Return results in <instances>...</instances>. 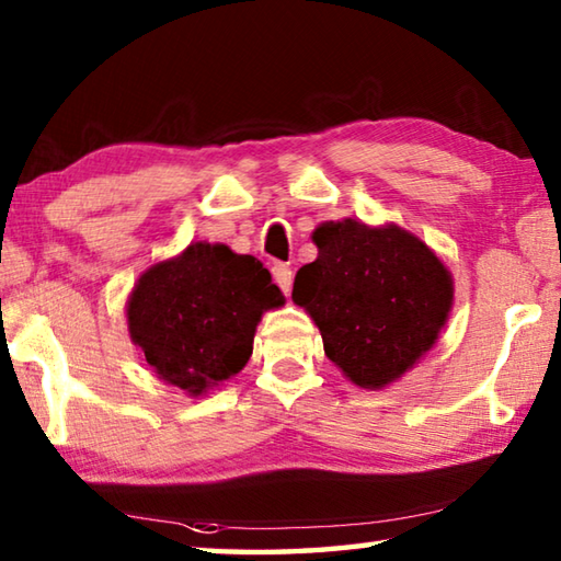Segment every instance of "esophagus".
<instances>
[{
    "label": "esophagus",
    "instance_id": "esophagus-1",
    "mask_svg": "<svg viewBox=\"0 0 561 561\" xmlns=\"http://www.w3.org/2000/svg\"><path fill=\"white\" fill-rule=\"evenodd\" d=\"M272 277H274V282L279 284V289H282L284 294L291 291L294 274H291V270L287 267V264H274V267H272Z\"/></svg>",
    "mask_w": 561,
    "mask_h": 561
}]
</instances>
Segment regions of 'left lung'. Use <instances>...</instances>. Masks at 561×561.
<instances>
[{
    "label": "left lung",
    "mask_w": 561,
    "mask_h": 561,
    "mask_svg": "<svg viewBox=\"0 0 561 561\" xmlns=\"http://www.w3.org/2000/svg\"><path fill=\"white\" fill-rule=\"evenodd\" d=\"M319 257L294 277L291 299L314 319L324 354L368 391L396 383L433 348L453 309V274L396 222H321Z\"/></svg>",
    "instance_id": "obj_1"
}]
</instances>
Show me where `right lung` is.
Segmentation results:
<instances>
[{
	"label": "right lung",
	"instance_id": "obj_1",
	"mask_svg": "<svg viewBox=\"0 0 561 561\" xmlns=\"http://www.w3.org/2000/svg\"><path fill=\"white\" fill-rule=\"evenodd\" d=\"M282 304L257 257L190 242L140 274L126 301L128 334L160 381L197 398L242 371L262 314Z\"/></svg>",
	"mask_w": 561,
	"mask_h": 561
}]
</instances>
